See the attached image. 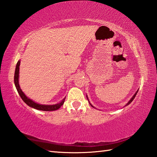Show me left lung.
I'll return each mask as SVG.
<instances>
[{
    "mask_svg": "<svg viewBox=\"0 0 157 157\" xmlns=\"http://www.w3.org/2000/svg\"><path fill=\"white\" fill-rule=\"evenodd\" d=\"M138 90H137V91H136V93H135V94H134V96H133V97H132V99H130V101H129V102H128V103H127V104H126V105H129V104H130V103H131V102H132V101H133V100H134V98H135V97H136V94H137V93H138ZM90 105H91V106H92V107H93V105H91V104H90Z\"/></svg>",
    "mask_w": 157,
    "mask_h": 157,
    "instance_id": "obj_1",
    "label": "left lung"
}]
</instances>
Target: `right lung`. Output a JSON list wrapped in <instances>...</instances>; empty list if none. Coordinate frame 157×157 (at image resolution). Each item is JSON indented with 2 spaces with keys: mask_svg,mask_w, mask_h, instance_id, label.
Masks as SVG:
<instances>
[{
  "mask_svg": "<svg viewBox=\"0 0 157 157\" xmlns=\"http://www.w3.org/2000/svg\"><path fill=\"white\" fill-rule=\"evenodd\" d=\"M19 66H20V60L18 61L17 64L16 65V68H15V76H14V81H15V85L16 86V89L18 91L20 97H21L23 101L25 102L27 105H28L29 107H33L34 109H36L38 110H42V111H54L57 110L60 108L62 105L64 104V102L65 101V99L62 101L60 103L58 104H56V105H40V104H38L37 103H35L32 100L30 99L27 98V97L25 94L23 93L22 90L21 89L19 85Z\"/></svg>",
  "mask_w": 157,
  "mask_h": 157,
  "instance_id": "1",
  "label": "right lung"
}]
</instances>
